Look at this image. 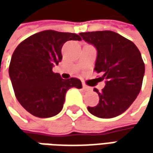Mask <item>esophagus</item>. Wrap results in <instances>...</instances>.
<instances>
[{
  "label": "esophagus",
  "mask_w": 153,
  "mask_h": 153,
  "mask_svg": "<svg viewBox=\"0 0 153 153\" xmlns=\"http://www.w3.org/2000/svg\"><path fill=\"white\" fill-rule=\"evenodd\" d=\"M82 89L85 90V91H90L91 90V88H89L88 86H87L84 83H82Z\"/></svg>",
  "instance_id": "34e87169"
}]
</instances>
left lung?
<instances>
[{
  "mask_svg": "<svg viewBox=\"0 0 153 153\" xmlns=\"http://www.w3.org/2000/svg\"><path fill=\"white\" fill-rule=\"evenodd\" d=\"M81 37L97 49L94 71L105 80L96 106L88 111L100 118H111L124 112L141 89L145 64L141 54L131 41L111 30L82 32Z\"/></svg>",
  "mask_w": 153,
  "mask_h": 153,
  "instance_id": "left-lung-1",
  "label": "left lung"
}]
</instances>
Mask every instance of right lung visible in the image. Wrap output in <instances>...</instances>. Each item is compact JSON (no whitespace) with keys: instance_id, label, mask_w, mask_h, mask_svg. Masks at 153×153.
Here are the masks:
<instances>
[{"instance_id":"right-lung-1","label":"right lung","mask_w":153,"mask_h":153,"mask_svg":"<svg viewBox=\"0 0 153 153\" xmlns=\"http://www.w3.org/2000/svg\"><path fill=\"white\" fill-rule=\"evenodd\" d=\"M75 33L44 30L23 41L13 53L9 76L20 105L35 117L46 118L61 111L71 88H82L79 79H63L53 67L62 59L67 41H81Z\"/></svg>"}]
</instances>
